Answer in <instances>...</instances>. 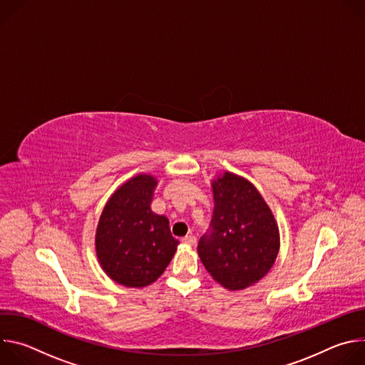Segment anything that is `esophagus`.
<instances>
[{"instance_id":"34e87169","label":"esophagus","mask_w":365,"mask_h":365,"mask_svg":"<svg viewBox=\"0 0 365 365\" xmlns=\"http://www.w3.org/2000/svg\"><path fill=\"white\" fill-rule=\"evenodd\" d=\"M182 242H183V244H186V245H195V244H196V237H193V235H187V237L182 238Z\"/></svg>"}]
</instances>
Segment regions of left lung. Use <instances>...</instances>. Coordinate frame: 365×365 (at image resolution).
<instances>
[{"instance_id": "8db88e82", "label": "left lung", "mask_w": 365, "mask_h": 365, "mask_svg": "<svg viewBox=\"0 0 365 365\" xmlns=\"http://www.w3.org/2000/svg\"><path fill=\"white\" fill-rule=\"evenodd\" d=\"M214 215L197 252L207 273L231 290L263 279L279 252V228L267 203L245 179L225 172L212 183Z\"/></svg>"}]
</instances>
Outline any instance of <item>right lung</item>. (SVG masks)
<instances>
[{
	"label": "right lung",
	"instance_id": "right-lung-1",
	"mask_svg": "<svg viewBox=\"0 0 365 365\" xmlns=\"http://www.w3.org/2000/svg\"><path fill=\"white\" fill-rule=\"evenodd\" d=\"M155 179L138 175L111 196L99 218L96 254L106 273L127 287L158 280L169 266L179 241L169 220L150 210Z\"/></svg>",
	"mask_w": 365,
	"mask_h": 365
}]
</instances>
